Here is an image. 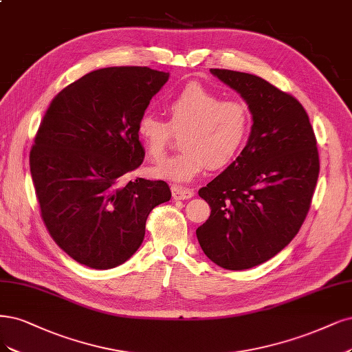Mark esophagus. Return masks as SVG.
I'll use <instances>...</instances> for the list:
<instances>
[{"label":"esophagus","instance_id":"obj_1","mask_svg":"<svg viewBox=\"0 0 352 352\" xmlns=\"http://www.w3.org/2000/svg\"><path fill=\"white\" fill-rule=\"evenodd\" d=\"M172 195L176 201H180V199H189L192 198L193 195H195V192H193L192 189H188V188H182V186H172Z\"/></svg>","mask_w":352,"mask_h":352}]
</instances>
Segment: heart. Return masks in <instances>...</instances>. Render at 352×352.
I'll return each mask as SVG.
<instances>
[{"instance_id": "heart-1", "label": "heart", "mask_w": 352, "mask_h": 352, "mask_svg": "<svg viewBox=\"0 0 352 352\" xmlns=\"http://www.w3.org/2000/svg\"><path fill=\"white\" fill-rule=\"evenodd\" d=\"M166 111L168 122L150 113L137 122V137L154 162L166 155L175 132H184V151L151 168L157 179L189 182L207 167H226L239 155L250 132V112L243 102L223 100L199 82L180 89L167 100Z\"/></svg>"}]
</instances>
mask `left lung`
Instances as JSON below:
<instances>
[{
	"label": "left lung",
	"mask_w": 352,
	"mask_h": 352,
	"mask_svg": "<svg viewBox=\"0 0 352 352\" xmlns=\"http://www.w3.org/2000/svg\"><path fill=\"white\" fill-rule=\"evenodd\" d=\"M211 72L248 102L253 125L237 159L199 189L211 214L197 237L214 263L241 271L271 259L298 233L318 184L319 151L294 96L246 72Z\"/></svg>",
	"instance_id": "left-lung-1"
}]
</instances>
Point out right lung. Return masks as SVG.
Masks as SVG:
<instances>
[{"mask_svg": "<svg viewBox=\"0 0 352 352\" xmlns=\"http://www.w3.org/2000/svg\"><path fill=\"white\" fill-rule=\"evenodd\" d=\"M167 80L148 67L89 72L55 96L36 132L29 163L43 224L89 268L128 261L151 210L172 198L164 180L125 179L145 155L138 119Z\"/></svg>", "mask_w": 352, "mask_h": 352, "instance_id": "1", "label": "right lung"}]
</instances>
